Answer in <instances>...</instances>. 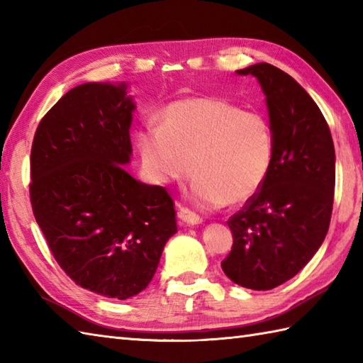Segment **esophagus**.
<instances>
[{
    "label": "esophagus",
    "mask_w": 363,
    "mask_h": 363,
    "mask_svg": "<svg viewBox=\"0 0 363 363\" xmlns=\"http://www.w3.org/2000/svg\"><path fill=\"white\" fill-rule=\"evenodd\" d=\"M177 217L186 225H199V223H203V218L195 212H191L189 207H181L179 212H177Z\"/></svg>",
    "instance_id": "1"
}]
</instances>
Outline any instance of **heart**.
Masks as SVG:
<instances>
[{
  "mask_svg": "<svg viewBox=\"0 0 363 363\" xmlns=\"http://www.w3.org/2000/svg\"><path fill=\"white\" fill-rule=\"evenodd\" d=\"M160 126L138 133L146 174L157 184L187 179L194 164L191 194L206 207L237 206L267 179L274 154L268 118L211 96L176 99L162 109Z\"/></svg>",
  "mask_w": 363,
  "mask_h": 363,
  "instance_id": "1",
  "label": "heart"
}]
</instances>
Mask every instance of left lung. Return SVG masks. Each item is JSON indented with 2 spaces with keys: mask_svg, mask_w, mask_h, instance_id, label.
<instances>
[{
  "mask_svg": "<svg viewBox=\"0 0 363 363\" xmlns=\"http://www.w3.org/2000/svg\"><path fill=\"white\" fill-rule=\"evenodd\" d=\"M237 73L260 82L274 154L262 187L228 220L234 243L221 268L242 287L272 290L298 274L328 234L334 142L320 107L290 74L265 62Z\"/></svg>",
  "mask_w": 363,
  "mask_h": 363,
  "instance_id": "8db88e82",
  "label": "left lung"
}]
</instances>
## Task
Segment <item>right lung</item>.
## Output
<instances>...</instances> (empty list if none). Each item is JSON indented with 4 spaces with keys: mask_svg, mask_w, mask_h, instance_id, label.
Returning a JSON list of instances; mask_svg holds the SVG:
<instances>
[{
    "mask_svg": "<svg viewBox=\"0 0 363 363\" xmlns=\"http://www.w3.org/2000/svg\"><path fill=\"white\" fill-rule=\"evenodd\" d=\"M134 103L89 82L46 112L30 148L29 196L59 267L82 289L128 299L152 279L174 233V201L126 169Z\"/></svg>",
    "mask_w": 363,
    "mask_h": 363,
    "instance_id": "obj_1",
    "label": "right lung"
}]
</instances>
